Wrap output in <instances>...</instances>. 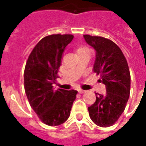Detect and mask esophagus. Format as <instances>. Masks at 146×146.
<instances>
[{"mask_svg":"<svg viewBox=\"0 0 146 146\" xmlns=\"http://www.w3.org/2000/svg\"><path fill=\"white\" fill-rule=\"evenodd\" d=\"M78 92H79L80 94H83V93H84V92H85V91H84V90H83V89H79V90H78Z\"/></svg>","mask_w":146,"mask_h":146,"instance_id":"esophagus-1","label":"esophagus"}]
</instances>
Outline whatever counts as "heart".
Listing matches in <instances>:
<instances>
[{
    "mask_svg": "<svg viewBox=\"0 0 146 146\" xmlns=\"http://www.w3.org/2000/svg\"><path fill=\"white\" fill-rule=\"evenodd\" d=\"M76 51L78 54H80L82 52H89V48L84 45H80L76 48Z\"/></svg>",
    "mask_w": 146,
    "mask_h": 146,
    "instance_id": "1",
    "label": "heart"
}]
</instances>
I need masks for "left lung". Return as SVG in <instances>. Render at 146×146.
<instances>
[{
    "instance_id": "1",
    "label": "left lung",
    "mask_w": 146,
    "mask_h": 146,
    "mask_svg": "<svg viewBox=\"0 0 146 146\" xmlns=\"http://www.w3.org/2000/svg\"><path fill=\"white\" fill-rule=\"evenodd\" d=\"M86 42L95 48L96 58L93 71L100 75L106 94H95L96 101L88 107L89 116L96 125H113L124 111L131 91L128 64L121 49L111 40L102 36L84 35Z\"/></svg>"
}]
</instances>
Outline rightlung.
<instances>
[{
    "mask_svg": "<svg viewBox=\"0 0 146 146\" xmlns=\"http://www.w3.org/2000/svg\"><path fill=\"white\" fill-rule=\"evenodd\" d=\"M72 34H52L42 38L28 57L24 70V88L30 106L42 122L58 126L67 120L76 99V90H53L65 48Z\"/></svg>",
    "mask_w": 146,
    "mask_h": 146,
    "instance_id": "add662e5",
    "label": "right lung"
}]
</instances>
